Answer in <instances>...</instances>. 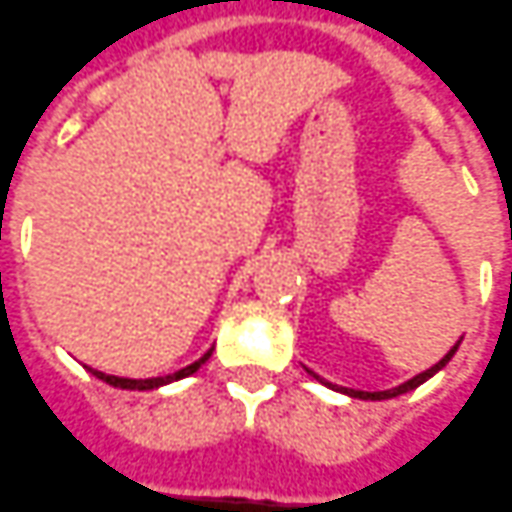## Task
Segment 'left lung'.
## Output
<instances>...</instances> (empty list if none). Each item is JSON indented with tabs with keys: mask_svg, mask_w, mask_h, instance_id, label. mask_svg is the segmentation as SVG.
Returning <instances> with one entry per match:
<instances>
[{
	"mask_svg": "<svg viewBox=\"0 0 512 512\" xmlns=\"http://www.w3.org/2000/svg\"><path fill=\"white\" fill-rule=\"evenodd\" d=\"M456 346H459V344H456ZM456 346H454V349H451V352H448V355H445V358L440 360V363H434V366H431V369H425L423 375L411 377V380H408V383H403V386H397V389H389V392H358V389H341V392L349 394V397H360V400H389V397H397V394H406V392H411V389H417V386H420V383H425V380H428V377H434V375H437V372H440L442 366H445V363H448V360L454 358Z\"/></svg>",
	"mask_w": 512,
	"mask_h": 512,
	"instance_id": "obj_1",
	"label": "left lung"
}]
</instances>
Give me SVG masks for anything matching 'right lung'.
<instances>
[{
  "mask_svg": "<svg viewBox=\"0 0 512 512\" xmlns=\"http://www.w3.org/2000/svg\"><path fill=\"white\" fill-rule=\"evenodd\" d=\"M211 358V352H205L200 360H194L191 366H185L180 372H174V375L166 377H149V380H129V377H115V375H106V372H98V369H92V375L98 377V380H104L109 386H118V389H137V392H146V389H157V386H166L171 380H180V377L194 375L197 369H200L205 360Z\"/></svg>",
  "mask_w": 512,
  "mask_h": 512,
  "instance_id": "obj_1",
  "label": "right lung"
}]
</instances>
